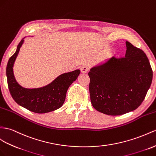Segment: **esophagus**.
<instances>
[{"label":"esophagus","mask_w":156,"mask_h":156,"mask_svg":"<svg viewBox=\"0 0 156 156\" xmlns=\"http://www.w3.org/2000/svg\"><path fill=\"white\" fill-rule=\"evenodd\" d=\"M80 70H81L82 73L86 74V73H87V72H88V70H89V68H88V66H82L81 67Z\"/></svg>","instance_id":"esophagus-1"}]
</instances>
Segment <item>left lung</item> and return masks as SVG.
<instances>
[{
    "mask_svg": "<svg viewBox=\"0 0 156 156\" xmlns=\"http://www.w3.org/2000/svg\"><path fill=\"white\" fill-rule=\"evenodd\" d=\"M125 57H112L89 72L91 103L99 112L121 115L141 105L153 77L142 50L126 41Z\"/></svg>",
    "mask_w": 156,
    "mask_h": 156,
    "instance_id": "left-lung-1",
    "label": "left lung"
}]
</instances>
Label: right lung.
I'll return each mask as SVG.
<instances>
[{
	"mask_svg": "<svg viewBox=\"0 0 156 156\" xmlns=\"http://www.w3.org/2000/svg\"><path fill=\"white\" fill-rule=\"evenodd\" d=\"M23 42V39H22L6 66L8 86L12 97L18 105L34 113H45L60 108L65 102L68 88L76 80L80 71L76 70L62 74L50 84L41 88L22 87L14 78L13 65Z\"/></svg>",
	"mask_w": 156,
	"mask_h": 156,
	"instance_id": "obj_1",
	"label": "right lung"
}]
</instances>
